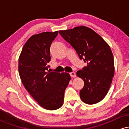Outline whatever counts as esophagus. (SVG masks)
Segmentation results:
<instances>
[{
	"label": "esophagus",
	"instance_id": "1",
	"mask_svg": "<svg viewBox=\"0 0 129 129\" xmlns=\"http://www.w3.org/2000/svg\"><path fill=\"white\" fill-rule=\"evenodd\" d=\"M70 76L72 77V78H75V77H76V73L74 72L70 73Z\"/></svg>",
	"mask_w": 129,
	"mask_h": 129
}]
</instances>
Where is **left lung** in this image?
<instances>
[{
  "label": "left lung",
  "mask_w": 129,
  "mask_h": 129,
  "mask_svg": "<svg viewBox=\"0 0 129 129\" xmlns=\"http://www.w3.org/2000/svg\"><path fill=\"white\" fill-rule=\"evenodd\" d=\"M76 50L87 67L77 72L84 86L80 91L82 101L94 104L107 94L115 73L113 56L109 45L96 32L85 26L59 31Z\"/></svg>",
  "instance_id": "obj_1"
}]
</instances>
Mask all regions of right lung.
Instances as JSON below:
<instances>
[{
  "label": "right lung",
  "instance_id": "right-lung-1",
  "mask_svg": "<svg viewBox=\"0 0 129 129\" xmlns=\"http://www.w3.org/2000/svg\"><path fill=\"white\" fill-rule=\"evenodd\" d=\"M58 31L33 35L26 41L19 59L22 82L41 107L50 110L62 106L65 90L71 77L68 73L48 71L50 49Z\"/></svg>",
  "mask_w": 129,
  "mask_h": 129
}]
</instances>
